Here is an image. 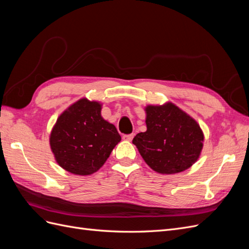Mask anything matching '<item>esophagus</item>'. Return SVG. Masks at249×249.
<instances>
[{"label": "esophagus", "mask_w": 249, "mask_h": 249, "mask_svg": "<svg viewBox=\"0 0 249 249\" xmlns=\"http://www.w3.org/2000/svg\"><path fill=\"white\" fill-rule=\"evenodd\" d=\"M134 138V134H130V135H124L123 139L125 141H132V139Z\"/></svg>", "instance_id": "esophagus-1"}]
</instances>
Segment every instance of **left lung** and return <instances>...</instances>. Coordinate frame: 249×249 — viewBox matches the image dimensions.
Here are the masks:
<instances>
[{
    "label": "left lung",
    "instance_id": "1",
    "mask_svg": "<svg viewBox=\"0 0 249 249\" xmlns=\"http://www.w3.org/2000/svg\"><path fill=\"white\" fill-rule=\"evenodd\" d=\"M146 131L133 139L141 157L162 175L182 172L197 161L203 133L190 115L172 103L145 107Z\"/></svg>",
    "mask_w": 249,
    "mask_h": 249
}]
</instances>
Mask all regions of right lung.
Returning <instances> with one entry per match:
<instances>
[{
    "label": "right lung",
    "instance_id": "add662e5",
    "mask_svg": "<svg viewBox=\"0 0 249 249\" xmlns=\"http://www.w3.org/2000/svg\"><path fill=\"white\" fill-rule=\"evenodd\" d=\"M99 102L81 99L63 111L53 126L50 145L66 171L89 176L99 170L122 140L114 124L101 115Z\"/></svg>",
    "mask_w": 249,
    "mask_h": 249
}]
</instances>
